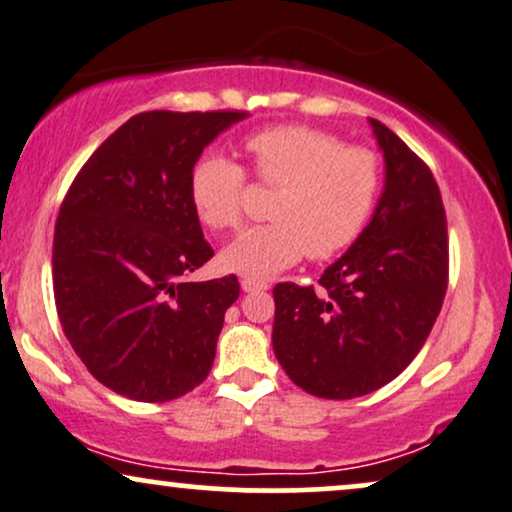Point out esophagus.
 Segmentation results:
<instances>
[{
	"instance_id": "34e87169",
	"label": "esophagus",
	"mask_w": 512,
	"mask_h": 512,
	"mask_svg": "<svg viewBox=\"0 0 512 512\" xmlns=\"http://www.w3.org/2000/svg\"><path fill=\"white\" fill-rule=\"evenodd\" d=\"M241 288L245 290V293H262V290L269 288V283L257 281V278H243Z\"/></svg>"
}]
</instances>
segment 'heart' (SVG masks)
I'll return each mask as SVG.
<instances>
[{"label": "heart", "instance_id": "b5f03b06", "mask_svg": "<svg viewBox=\"0 0 512 512\" xmlns=\"http://www.w3.org/2000/svg\"><path fill=\"white\" fill-rule=\"evenodd\" d=\"M252 172L278 189L269 217L222 252L224 269L269 278L302 255L323 262L347 250L371 219L383 186V165L371 148L345 146L321 129L278 125L243 141ZM248 174L224 155H203L191 170V203L200 222L215 231L243 219Z\"/></svg>", "mask_w": 512, "mask_h": 512}]
</instances>
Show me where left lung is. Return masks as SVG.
Here are the masks:
<instances>
[{
	"mask_svg": "<svg viewBox=\"0 0 512 512\" xmlns=\"http://www.w3.org/2000/svg\"><path fill=\"white\" fill-rule=\"evenodd\" d=\"M385 189L371 222L319 288L276 283L274 352L297 387L352 399L390 383L416 359L449 286V236L430 167L371 118Z\"/></svg>",
	"mask_w": 512,
	"mask_h": 512,
	"instance_id": "8db88e82",
	"label": "left lung"
}]
</instances>
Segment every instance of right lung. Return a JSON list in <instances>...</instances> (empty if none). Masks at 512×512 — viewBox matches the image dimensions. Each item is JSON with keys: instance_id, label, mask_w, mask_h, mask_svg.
Masks as SVG:
<instances>
[{"instance_id": "1", "label": "right lung", "mask_w": 512, "mask_h": 512, "mask_svg": "<svg viewBox=\"0 0 512 512\" xmlns=\"http://www.w3.org/2000/svg\"><path fill=\"white\" fill-rule=\"evenodd\" d=\"M243 111H148L82 165L54 231V300L87 371L137 401H170L208 378L241 283L186 276L215 255L191 203L203 148Z\"/></svg>"}]
</instances>
